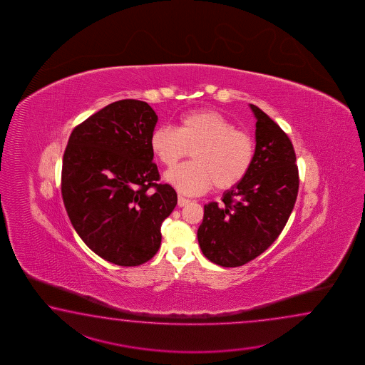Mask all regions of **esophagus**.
<instances>
[{
    "label": "esophagus",
    "mask_w": 365,
    "mask_h": 365,
    "mask_svg": "<svg viewBox=\"0 0 365 365\" xmlns=\"http://www.w3.org/2000/svg\"><path fill=\"white\" fill-rule=\"evenodd\" d=\"M189 200L187 198H185V197H181V195H179V200H178V203H179L180 207H182V206H185V205H187L189 203Z\"/></svg>",
    "instance_id": "1"
}]
</instances>
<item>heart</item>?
Returning a JSON list of instances; mask_svg holds the SVG:
<instances>
[{"label":"heart","instance_id":"heart-1","mask_svg":"<svg viewBox=\"0 0 365 365\" xmlns=\"http://www.w3.org/2000/svg\"><path fill=\"white\" fill-rule=\"evenodd\" d=\"M153 154L172 167L192 153L193 162L180 164L165 173V180L180 193H203L214 184L230 190L247 178L253 163L255 142L250 134L236 129L230 118L212 109L181 117L179 128L159 126L150 137Z\"/></svg>","mask_w":365,"mask_h":365}]
</instances>
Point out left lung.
<instances>
[{
    "label": "left lung",
    "mask_w": 365,
    "mask_h": 365,
    "mask_svg": "<svg viewBox=\"0 0 365 365\" xmlns=\"http://www.w3.org/2000/svg\"><path fill=\"white\" fill-rule=\"evenodd\" d=\"M250 108L257 118L252 167L220 205H205L197 232L203 256L223 267L242 266L264 253L283 231L299 192L292 142L261 109Z\"/></svg>",
    "instance_id": "1"
}]
</instances>
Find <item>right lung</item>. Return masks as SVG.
<instances>
[{"instance_id": "right-lung-1", "label": "right lung", "mask_w": 365, "mask_h": 365, "mask_svg": "<svg viewBox=\"0 0 365 365\" xmlns=\"http://www.w3.org/2000/svg\"><path fill=\"white\" fill-rule=\"evenodd\" d=\"M158 116L146 101L109 104L77 125L62 159V200L86 245L118 266L155 256L178 194L153 162Z\"/></svg>"}]
</instances>
